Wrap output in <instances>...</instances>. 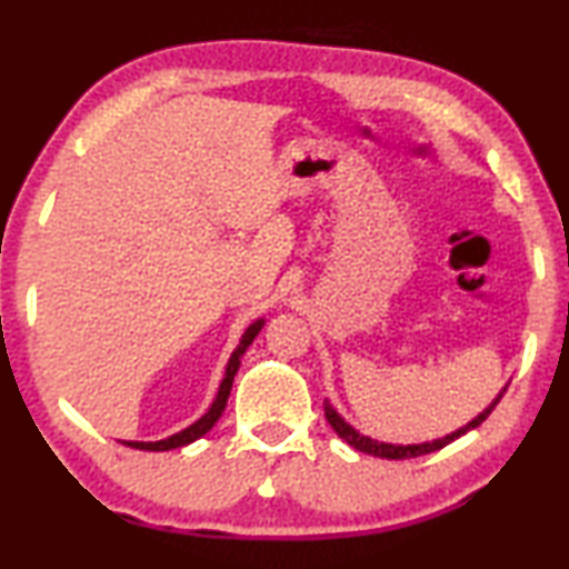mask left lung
<instances>
[{
  "label": "left lung",
  "instance_id": "8db88e82",
  "mask_svg": "<svg viewBox=\"0 0 569 569\" xmlns=\"http://www.w3.org/2000/svg\"><path fill=\"white\" fill-rule=\"evenodd\" d=\"M508 391V386H502V391L495 396L492 401H489V407H485L479 411L477 417L471 419V422H466L463 427H458V430L442 435V438H435V440H425V442H409V446H401V442H383V440H376V438H368V435H362L360 430H355L352 425L347 422L345 417L339 415L337 409L331 407V401L326 399L323 401V415L329 419V425L333 427V432L339 435L341 440L347 442V446H352L355 450H360V453H368V456H378V458H391V461H401V458H417V456H427V453H435V450L446 448L448 442H453L456 438H461L469 430H477V427L485 422V419L492 415V409L500 403L502 393Z\"/></svg>",
  "mask_w": 569,
  "mask_h": 569
}]
</instances>
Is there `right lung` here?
<instances>
[{"label":"right lung","instance_id":"right-lung-1","mask_svg":"<svg viewBox=\"0 0 569 569\" xmlns=\"http://www.w3.org/2000/svg\"><path fill=\"white\" fill-rule=\"evenodd\" d=\"M263 323H267V321H263V318H256V321L243 331V337H240L238 347L232 349L228 365H224V376H222V380H220V388H217V393H214V401L209 403V409L197 419V422L189 425V427H186V430H181V432L170 435V438H162V440H154V442H144V440H121L123 446L137 448V450H173V448H183V446H189V442H193V440L204 438V435L217 425V419L222 417L224 403H228V396H230V388H232V378H236V372H238V368H240V357L246 355V349L253 345L256 337H259V331L263 329Z\"/></svg>","mask_w":569,"mask_h":569}]
</instances>
